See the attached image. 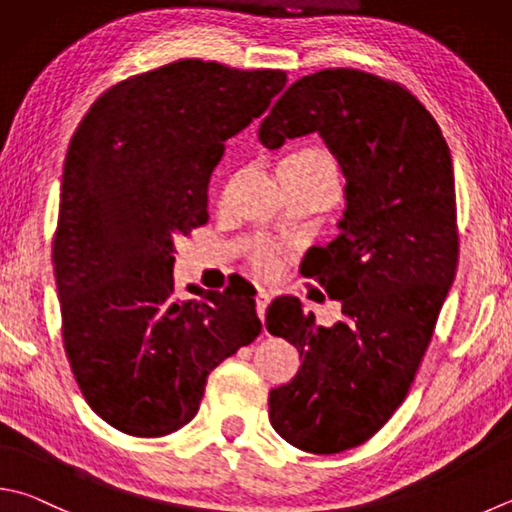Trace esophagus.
<instances>
[{"label": "esophagus", "instance_id": "34e87169", "mask_svg": "<svg viewBox=\"0 0 512 512\" xmlns=\"http://www.w3.org/2000/svg\"><path fill=\"white\" fill-rule=\"evenodd\" d=\"M269 301H272V294H269L267 289L258 287V292H256V312H258V318H260V321H263V318H265V310H267Z\"/></svg>", "mask_w": 512, "mask_h": 512}]
</instances>
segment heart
Masks as SVG:
<instances>
[{"mask_svg": "<svg viewBox=\"0 0 512 512\" xmlns=\"http://www.w3.org/2000/svg\"><path fill=\"white\" fill-rule=\"evenodd\" d=\"M298 158L314 160V162H318V165L330 171L332 176H336L334 160L327 156L325 151H303V153H298ZM252 263H254V267L258 269L260 274H274L276 269H278V265H281V252H278V249H274V247L263 245V247H258L256 252L252 254Z\"/></svg>", "mask_w": 512, "mask_h": 512, "instance_id": "heart-1", "label": "heart"}]
</instances>
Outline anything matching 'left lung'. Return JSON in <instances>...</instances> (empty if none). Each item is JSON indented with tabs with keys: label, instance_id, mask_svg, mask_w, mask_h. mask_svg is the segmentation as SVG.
<instances>
[{
	"label": "left lung",
	"instance_id": "left-lung-1",
	"mask_svg": "<svg viewBox=\"0 0 512 512\" xmlns=\"http://www.w3.org/2000/svg\"><path fill=\"white\" fill-rule=\"evenodd\" d=\"M318 133L345 176L339 236L314 247L305 276L341 303L332 327L294 296L265 327L301 354L269 392V421L314 455L361 446L397 410L435 332L459 258L455 171L437 120L410 91L356 69L296 80L260 122L267 149Z\"/></svg>",
	"mask_w": 512,
	"mask_h": 512
}]
</instances>
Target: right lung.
Masks as SVG:
<instances>
[{"label": "right lung", "mask_w": 512, "mask_h": 512, "mask_svg": "<svg viewBox=\"0 0 512 512\" xmlns=\"http://www.w3.org/2000/svg\"><path fill=\"white\" fill-rule=\"evenodd\" d=\"M285 71L180 60L100 95L66 151L53 238L62 339L86 403L131 437L196 417L207 376L260 334L249 283L173 292V240L205 225L225 142Z\"/></svg>", "instance_id": "obj_1"}]
</instances>
